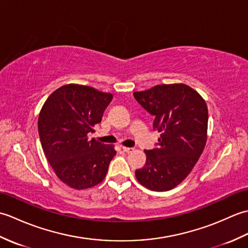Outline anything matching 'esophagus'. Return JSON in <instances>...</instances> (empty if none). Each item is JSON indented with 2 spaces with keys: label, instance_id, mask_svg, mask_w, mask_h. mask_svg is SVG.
Segmentation results:
<instances>
[{
  "label": "esophagus",
  "instance_id": "34e87169",
  "mask_svg": "<svg viewBox=\"0 0 248 248\" xmlns=\"http://www.w3.org/2000/svg\"><path fill=\"white\" fill-rule=\"evenodd\" d=\"M121 149L124 150V152H127V154H129V152L134 150L133 148H130V147H123V148H121Z\"/></svg>",
  "mask_w": 248,
  "mask_h": 248
}]
</instances>
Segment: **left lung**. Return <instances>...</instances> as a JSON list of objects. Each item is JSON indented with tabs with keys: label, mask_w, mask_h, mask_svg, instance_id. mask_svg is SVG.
<instances>
[{
	"label": "left lung",
	"mask_w": 248,
	"mask_h": 248,
	"mask_svg": "<svg viewBox=\"0 0 248 248\" xmlns=\"http://www.w3.org/2000/svg\"><path fill=\"white\" fill-rule=\"evenodd\" d=\"M133 96L155 116L154 130L161 133L155 148L145 150L146 164L135 170L136 179L151 191H168L187 177L202 154L207 141V104L186 84L156 85Z\"/></svg>",
	"instance_id": "8db88e82"
}]
</instances>
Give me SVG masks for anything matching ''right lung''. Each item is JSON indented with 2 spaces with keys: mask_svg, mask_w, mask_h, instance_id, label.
<instances>
[{
  "mask_svg": "<svg viewBox=\"0 0 248 248\" xmlns=\"http://www.w3.org/2000/svg\"><path fill=\"white\" fill-rule=\"evenodd\" d=\"M112 99V93L68 84L52 93L40 110L38 133L46 160L72 188L97 186L116 155L113 145L88 139Z\"/></svg>",
  "mask_w": 248,
  "mask_h": 248,
  "instance_id": "1",
  "label": "right lung"
}]
</instances>
